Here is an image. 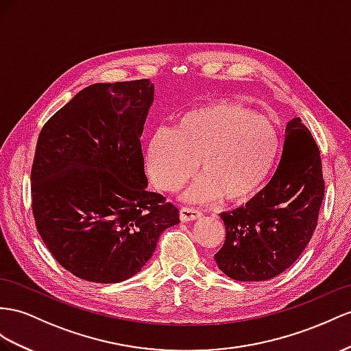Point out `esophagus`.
Listing matches in <instances>:
<instances>
[{
  "label": "esophagus",
  "mask_w": 351,
  "mask_h": 351,
  "mask_svg": "<svg viewBox=\"0 0 351 351\" xmlns=\"http://www.w3.org/2000/svg\"><path fill=\"white\" fill-rule=\"evenodd\" d=\"M200 217H202V212L194 208H181V210H179V218H181L182 222L199 219Z\"/></svg>",
  "instance_id": "esophagus-1"
}]
</instances>
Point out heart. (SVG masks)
I'll return each instance as SVG.
<instances>
[{"label":"heart","instance_id":"b5f03b06","mask_svg":"<svg viewBox=\"0 0 351 351\" xmlns=\"http://www.w3.org/2000/svg\"><path fill=\"white\" fill-rule=\"evenodd\" d=\"M280 149L277 125L234 102H209L178 117L173 128H157L145 148L147 172L158 190L173 193L197 167L188 188L191 202L222 195L245 202L265 184Z\"/></svg>","mask_w":351,"mask_h":351}]
</instances>
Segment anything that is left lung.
<instances>
[{
    "label": "left lung",
    "mask_w": 351,
    "mask_h": 351,
    "mask_svg": "<svg viewBox=\"0 0 351 351\" xmlns=\"http://www.w3.org/2000/svg\"><path fill=\"white\" fill-rule=\"evenodd\" d=\"M323 195L319 147L296 117L286 125L280 161L264 190L246 206L219 215L226 240L215 263L239 282H263L283 273L308 245Z\"/></svg>",
    "instance_id": "8db88e82"
}]
</instances>
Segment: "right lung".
<instances>
[{"label": "right lung", "mask_w": 351, "mask_h": 351, "mask_svg": "<svg viewBox=\"0 0 351 351\" xmlns=\"http://www.w3.org/2000/svg\"><path fill=\"white\" fill-rule=\"evenodd\" d=\"M154 99L149 80L78 92L40 132L31 169L32 213L53 258L93 283L139 273L176 206L147 190L141 134Z\"/></svg>", "instance_id": "right-lung-1"}]
</instances>
